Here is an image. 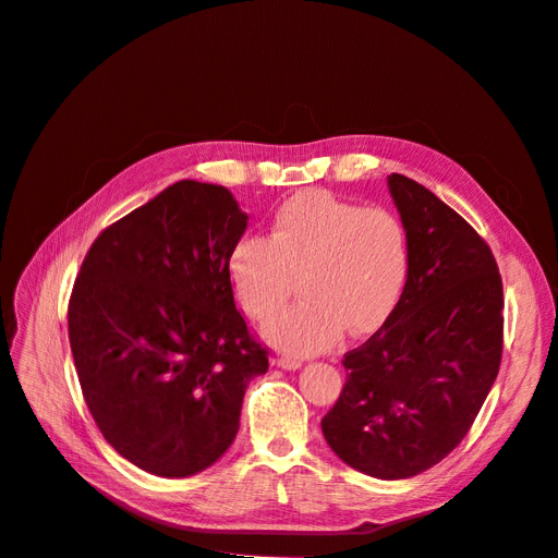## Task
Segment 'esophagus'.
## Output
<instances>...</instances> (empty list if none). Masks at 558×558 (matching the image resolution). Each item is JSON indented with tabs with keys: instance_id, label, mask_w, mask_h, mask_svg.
<instances>
[{
	"instance_id": "obj_1",
	"label": "esophagus",
	"mask_w": 558,
	"mask_h": 558,
	"mask_svg": "<svg viewBox=\"0 0 558 558\" xmlns=\"http://www.w3.org/2000/svg\"><path fill=\"white\" fill-rule=\"evenodd\" d=\"M276 364L284 371H299L303 366V362L296 357H280V360H276Z\"/></svg>"
}]
</instances>
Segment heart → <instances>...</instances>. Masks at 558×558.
Masks as SVG:
<instances>
[{"instance_id": "1", "label": "heart", "mask_w": 558, "mask_h": 558, "mask_svg": "<svg viewBox=\"0 0 558 558\" xmlns=\"http://www.w3.org/2000/svg\"><path fill=\"white\" fill-rule=\"evenodd\" d=\"M234 301L255 324L278 316L299 289L305 299L267 328L291 355L335 345L345 328L362 337L396 312L412 271L402 219L328 192H303L276 210L267 238H244L228 255Z\"/></svg>"}]
</instances>
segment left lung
Listing matches in <instances>:
<instances>
[{
	"label": "left lung",
	"instance_id": "8db88e82",
	"mask_svg": "<svg viewBox=\"0 0 558 558\" xmlns=\"http://www.w3.org/2000/svg\"><path fill=\"white\" fill-rule=\"evenodd\" d=\"M412 246L404 294L360 348L320 429L335 454L377 480L414 477L475 423L502 362V278L477 230L436 194L389 175Z\"/></svg>",
	"mask_w": 558,
	"mask_h": 558
}]
</instances>
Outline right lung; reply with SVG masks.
Listing matches in <instances>:
<instances>
[{
	"instance_id": "1",
	"label": "right lung",
	"mask_w": 558,
	"mask_h": 558,
	"mask_svg": "<svg viewBox=\"0 0 558 558\" xmlns=\"http://www.w3.org/2000/svg\"><path fill=\"white\" fill-rule=\"evenodd\" d=\"M246 223L226 187L179 181L108 226L81 264L68 330L85 404L151 475L213 465L240 429L248 383L269 368L226 271Z\"/></svg>"
}]
</instances>
